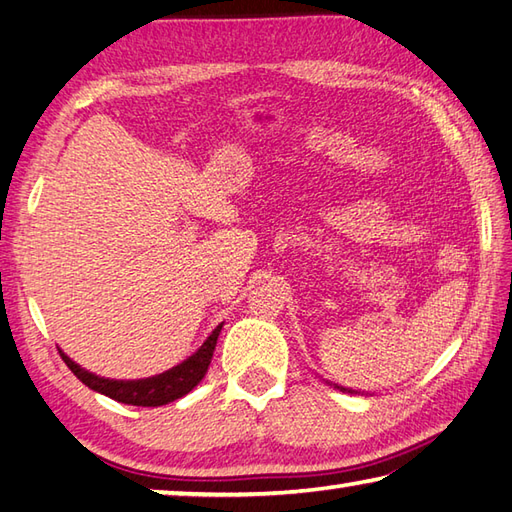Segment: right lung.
<instances>
[{
	"label": "right lung",
	"mask_w": 512,
	"mask_h": 512,
	"mask_svg": "<svg viewBox=\"0 0 512 512\" xmlns=\"http://www.w3.org/2000/svg\"><path fill=\"white\" fill-rule=\"evenodd\" d=\"M220 330H223V325H218L216 330L209 334V339L200 345V350L194 356H189L185 363L176 365V368H171L169 372H162L158 376H151V379H140V381L102 379V376H95L91 372H86L84 368H80V365L71 361L64 352H60V356L64 359V363L69 365V370L77 376V379H80L84 385H89L91 390L120 403H127V406L156 408L185 397V394H189L202 381V376H205L209 370L211 356H214Z\"/></svg>",
	"instance_id": "1"
}]
</instances>
